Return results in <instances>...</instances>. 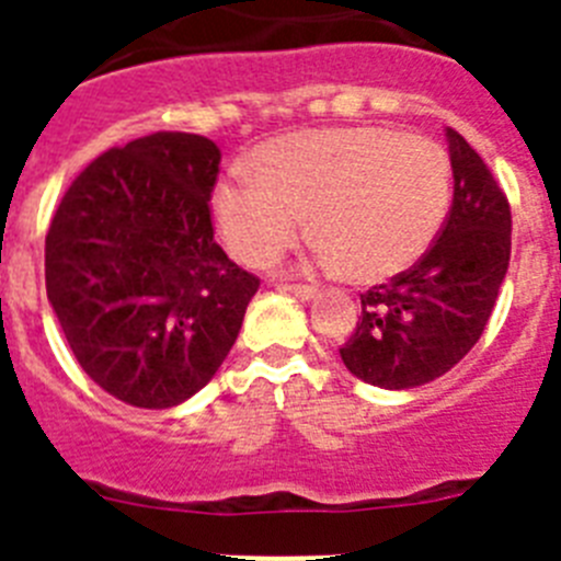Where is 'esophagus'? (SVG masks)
<instances>
[{
	"instance_id": "34e87169",
	"label": "esophagus",
	"mask_w": 561,
	"mask_h": 561,
	"mask_svg": "<svg viewBox=\"0 0 561 561\" xmlns=\"http://www.w3.org/2000/svg\"><path fill=\"white\" fill-rule=\"evenodd\" d=\"M284 289L291 291L297 300H311V297L317 295V286H309V284H286Z\"/></svg>"
}]
</instances>
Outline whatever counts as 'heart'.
I'll return each instance as SVG.
<instances>
[{
    "label": "heart",
    "mask_w": 561,
    "mask_h": 561,
    "mask_svg": "<svg viewBox=\"0 0 561 561\" xmlns=\"http://www.w3.org/2000/svg\"><path fill=\"white\" fill-rule=\"evenodd\" d=\"M255 171H236L213 196L227 250L270 266L304 238L306 213L320 257L356 280L413 266L449 205V160L421 134L381 126L311 128L257 148Z\"/></svg>",
    "instance_id": "obj_1"
}]
</instances>
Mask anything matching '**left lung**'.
<instances>
[{"label": "left lung", "mask_w": 561, "mask_h": 561, "mask_svg": "<svg viewBox=\"0 0 561 561\" xmlns=\"http://www.w3.org/2000/svg\"><path fill=\"white\" fill-rule=\"evenodd\" d=\"M455 196L430 250L410 270L362 295L342 342L345 368L388 390L427 385L483 334L512 257V205L480 153L447 128Z\"/></svg>", "instance_id": "obj_1"}]
</instances>
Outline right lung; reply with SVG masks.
I'll use <instances>...</instances> for the list:
<instances>
[{
  "label": "right lung",
  "mask_w": 561,
  "mask_h": 561,
  "mask_svg": "<svg viewBox=\"0 0 561 561\" xmlns=\"http://www.w3.org/2000/svg\"><path fill=\"white\" fill-rule=\"evenodd\" d=\"M219 146L157 131L108 148L64 193L47 297L92 381L134 408L191 399L230 354L261 280L213 238Z\"/></svg>",
  "instance_id": "1"
}]
</instances>
